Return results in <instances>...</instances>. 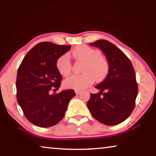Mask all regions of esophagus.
<instances>
[{
    "label": "esophagus",
    "mask_w": 156,
    "mask_h": 156,
    "mask_svg": "<svg viewBox=\"0 0 156 156\" xmlns=\"http://www.w3.org/2000/svg\"><path fill=\"white\" fill-rule=\"evenodd\" d=\"M75 92H76V94H79L81 93V91L80 90H76Z\"/></svg>",
    "instance_id": "1"
}]
</instances>
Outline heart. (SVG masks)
<instances>
[{"label": "heart", "instance_id": "heart-1", "mask_svg": "<svg viewBox=\"0 0 156 156\" xmlns=\"http://www.w3.org/2000/svg\"><path fill=\"white\" fill-rule=\"evenodd\" d=\"M76 61L83 62L80 75H72L66 78L64 84L66 87L83 90L90 86L94 80L101 82L105 79L110 71V64L107 58L101 55V51L87 45H80L71 51ZM56 66L62 75L66 76L71 72L72 65L67 54L58 59Z\"/></svg>", "mask_w": 156, "mask_h": 156}]
</instances>
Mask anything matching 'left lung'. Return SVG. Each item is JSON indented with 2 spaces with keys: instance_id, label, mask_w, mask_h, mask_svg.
<instances>
[{
  "instance_id": "left-lung-1",
  "label": "left lung",
  "mask_w": 156,
  "mask_h": 156,
  "mask_svg": "<svg viewBox=\"0 0 156 156\" xmlns=\"http://www.w3.org/2000/svg\"><path fill=\"white\" fill-rule=\"evenodd\" d=\"M90 45L98 47L105 54L110 71L95 87L100 92L90 94L87 107L99 122L117 125L126 119L135 108L138 93L135 69L124 53L110 41L100 39Z\"/></svg>"
}]
</instances>
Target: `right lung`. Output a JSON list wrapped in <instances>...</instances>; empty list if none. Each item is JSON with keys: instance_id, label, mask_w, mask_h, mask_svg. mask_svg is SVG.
<instances>
[{"instance_id": "obj_1", "label": "right lung", "mask_w": 156, "mask_h": 156, "mask_svg": "<svg viewBox=\"0 0 156 156\" xmlns=\"http://www.w3.org/2000/svg\"><path fill=\"white\" fill-rule=\"evenodd\" d=\"M71 46L40 42L25 56L17 72L16 98L24 115L39 127L53 126L62 119L69 101L75 96L73 90H58L62 77L56 66L61 55Z\"/></svg>"}]
</instances>
